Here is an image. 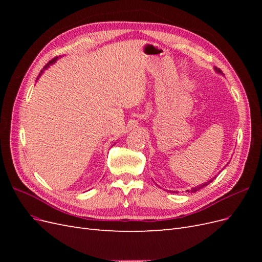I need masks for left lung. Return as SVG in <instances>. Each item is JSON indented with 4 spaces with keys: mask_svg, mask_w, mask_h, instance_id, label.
<instances>
[{
    "mask_svg": "<svg viewBox=\"0 0 262 262\" xmlns=\"http://www.w3.org/2000/svg\"><path fill=\"white\" fill-rule=\"evenodd\" d=\"M215 70H216V72H219V73H222V71H221L220 69H216V68H215ZM213 179H214V178H212V179H211V180H209L208 182H204V184H202V185H200V186H196V187L192 188V189H191V192H196L198 190H200L201 188H203V187H205V186H208L209 184H211V182L213 181Z\"/></svg>",
    "mask_w": 262,
    "mask_h": 262,
    "instance_id": "1",
    "label": "left lung"
}]
</instances>
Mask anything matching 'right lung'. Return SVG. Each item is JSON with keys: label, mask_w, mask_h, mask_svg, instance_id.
Wrapping results in <instances>:
<instances>
[{"label": "right lung", "mask_w": 262, "mask_h": 262, "mask_svg": "<svg viewBox=\"0 0 262 262\" xmlns=\"http://www.w3.org/2000/svg\"><path fill=\"white\" fill-rule=\"evenodd\" d=\"M57 59H58V58H54V59H52L51 61H49V63H47V64L43 67V70H46V69L48 68L50 64H52V63H54V62H55V60H57ZM41 73H42V71L40 72V74H41ZM40 74H39V75H40ZM37 78H38V77H37Z\"/></svg>", "instance_id": "add662e5"}]
</instances>
